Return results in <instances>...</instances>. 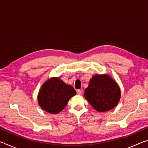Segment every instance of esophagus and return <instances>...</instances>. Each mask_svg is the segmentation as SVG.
Listing matches in <instances>:
<instances>
[{"mask_svg": "<svg viewBox=\"0 0 148 148\" xmlns=\"http://www.w3.org/2000/svg\"><path fill=\"white\" fill-rule=\"evenodd\" d=\"M77 93L78 94V95H82V90H80V89L77 90Z\"/></svg>", "mask_w": 148, "mask_h": 148, "instance_id": "34e87169", "label": "esophagus"}]
</instances>
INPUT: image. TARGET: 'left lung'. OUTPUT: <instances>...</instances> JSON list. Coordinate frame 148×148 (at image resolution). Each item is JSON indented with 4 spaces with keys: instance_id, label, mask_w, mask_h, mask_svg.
<instances>
[{
    "instance_id": "left-lung-1",
    "label": "left lung",
    "mask_w": 148,
    "mask_h": 148,
    "mask_svg": "<svg viewBox=\"0 0 148 148\" xmlns=\"http://www.w3.org/2000/svg\"><path fill=\"white\" fill-rule=\"evenodd\" d=\"M85 98L100 112L116 107L121 98V91L116 81L107 74H95L85 90Z\"/></svg>"
}]
</instances>
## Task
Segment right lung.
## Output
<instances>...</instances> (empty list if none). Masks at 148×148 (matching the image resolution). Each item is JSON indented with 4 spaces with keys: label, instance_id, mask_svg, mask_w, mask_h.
Here are the masks:
<instances>
[{
    "label": "right lung",
    "instance_id": "1",
    "mask_svg": "<svg viewBox=\"0 0 148 148\" xmlns=\"http://www.w3.org/2000/svg\"><path fill=\"white\" fill-rule=\"evenodd\" d=\"M76 94L73 87L66 84L59 77H51L41 87L38 95V104L48 113L59 114Z\"/></svg>",
    "mask_w": 148,
    "mask_h": 148
}]
</instances>
